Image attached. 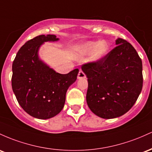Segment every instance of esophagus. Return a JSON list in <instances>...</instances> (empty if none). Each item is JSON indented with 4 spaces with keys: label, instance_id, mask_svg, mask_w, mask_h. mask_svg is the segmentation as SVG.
Segmentation results:
<instances>
[{
    "label": "esophagus",
    "instance_id": "esophagus-1",
    "mask_svg": "<svg viewBox=\"0 0 152 152\" xmlns=\"http://www.w3.org/2000/svg\"><path fill=\"white\" fill-rule=\"evenodd\" d=\"M85 73L83 72L82 70L80 71L79 73H78V75H77L78 79H83V78H85Z\"/></svg>",
    "mask_w": 152,
    "mask_h": 152
}]
</instances>
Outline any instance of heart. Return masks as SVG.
I'll return each mask as SVG.
<instances>
[{
    "label": "heart",
    "instance_id": "heart-1",
    "mask_svg": "<svg viewBox=\"0 0 152 152\" xmlns=\"http://www.w3.org/2000/svg\"><path fill=\"white\" fill-rule=\"evenodd\" d=\"M109 46L105 41H91L87 42L78 47V52L82 56L89 55L91 54V60L93 62L100 60L108 53Z\"/></svg>",
    "mask_w": 152,
    "mask_h": 152
}]
</instances>
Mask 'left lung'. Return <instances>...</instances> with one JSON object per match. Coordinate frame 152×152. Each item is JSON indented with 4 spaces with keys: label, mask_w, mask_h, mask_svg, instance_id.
<instances>
[{
    "label": "left lung",
    "mask_w": 152,
    "mask_h": 152,
    "mask_svg": "<svg viewBox=\"0 0 152 152\" xmlns=\"http://www.w3.org/2000/svg\"><path fill=\"white\" fill-rule=\"evenodd\" d=\"M100 60L82 65L88 77L86 100L91 111L105 119L127 113L143 87L142 62L136 49L125 39Z\"/></svg>",
    "instance_id": "left-lung-1"
}]
</instances>
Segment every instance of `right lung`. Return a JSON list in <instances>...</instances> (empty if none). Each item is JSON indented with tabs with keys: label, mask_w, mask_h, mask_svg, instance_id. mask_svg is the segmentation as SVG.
Wrapping results in <instances>:
<instances>
[{
	"label": "right lung",
	"mask_w": 152,
	"mask_h": 152,
	"mask_svg": "<svg viewBox=\"0 0 152 152\" xmlns=\"http://www.w3.org/2000/svg\"><path fill=\"white\" fill-rule=\"evenodd\" d=\"M58 40L55 35L37 36L22 46L12 64V89L17 100L27 113L39 119L50 118L62 110L67 90L79 72L75 69L59 74L39 59L41 45Z\"/></svg>",
	"instance_id": "right-lung-1"
}]
</instances>
